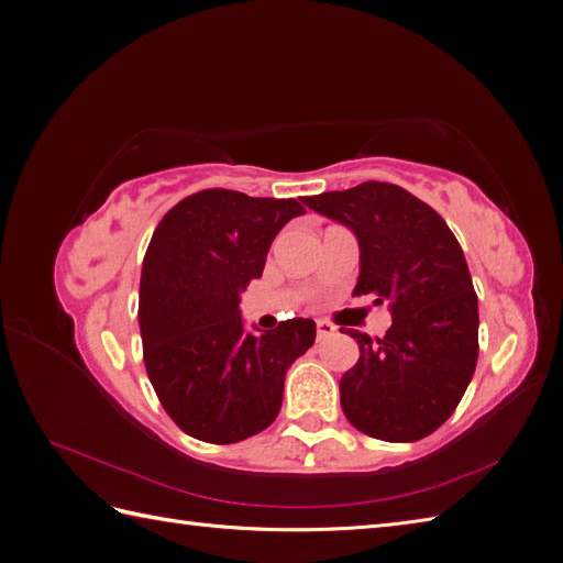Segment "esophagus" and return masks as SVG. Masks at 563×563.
Returning a JSON list of instances; mask_svg holds the SVG:
<instances>
[{
	"label": "esophagus",
	"mask_w": 563,
	"mask_h": 563,
	"mask_svg": "<svg viewBox=\"0 0 563 563\" xmlns=\"http://www.w3.org/2000/svg\"><path fill=\"white\" fill-rule=\"evenodd\" d=\"M335 333V327L331 321H327V319H319L317 321V338L319 340H323V338H331Z\"/></svg>",
	"instance_id": "34e87169"
}]
</instances>
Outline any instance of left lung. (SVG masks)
<instances>
[{"instance_id": "obj_1", "label": "left lung", "mask_w": 563, "mask_h": 563, "mask_svg": "<svg viewBox=\"0 0 563 563\" xmlns=\"http://www.w3.org/2000/svg\"><path fill=\"white\" fill-rule=\"evenodd\" d=\"M347 225L362 251L352 296L389 300L383 338L347 331L360 345L340 378V406L356 430L383 441H418L463 399L479 356V308L467 261L446 220L391 183L368 180L302 199Z\"/></svg>"}]
</instances>
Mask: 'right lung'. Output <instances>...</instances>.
<instances>
[{
    "label": "right lung",
    "instance_id": "add662e5",
    "mask_svg": "<svg viewBox=\"0 0 563 563\" xmlns=\"http://www.w3.org/2000/svg\"><path fill=\"white\" fill-rule=\"evenodd\" d=\"M305 213L296 199L201 190L152 234L141 272L143 360L164 411L209 444H234L275 422L286 371L314 343L312 319L253 335L242 291L263 275L272 240Z\"/></svg>",
    "mask_w": 563,
    "mask_h": 563
}]
</instances>
